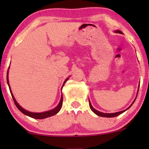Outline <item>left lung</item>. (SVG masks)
Returning a JSON list of instances; mask_svg holds the SVG:
<instances>
[{
	"mask_svg": "<svg viewBox=\"0 0 149 149\" xmlns=\"http://www.w3.org/2000/svg\"><path fill=\"white\" fill-rule=\"evenodd\" d=\"M115 32H116V33H122V32H121L120 31H116ZM135 100H136V99H135ZM135 100H134V101H135ZM134 102H132V103L131 105L130 106V107H132V105L133 103H134ZM89 105H90V109H91V110L92 111H93L94 113H95V114H97V116H101V117H106V118H112V117H116V116H119L120 114L123 113L126 110H127V109H129V108H130V107H128L127 109H125V110H124V111H119V112H117V113H102V112L96 110V109H95V108L92 107V104H91V102H90V100H89Z\"/></svg>",
	"mask_w": 149,
	"mask_h": 149,
	"instance_id": "8db88e82",
	"label": "left lung"
}]
</instances>
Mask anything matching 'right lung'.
I'll return each mask as SVG.
<instances>
[{
    "mask_svg": "<svg viewBox=\"0 0 149 149\" xmlns=\"http://www.w3.org/2000/svg\"><path fill=\"white\" fill-rule=\"evenodd\" d=\"M68 79H69V78H66V79L65 80V81L64 82V84H63V86H64L65 83L67 81ZM7 82H8V86H9V88H10V93H11L12 97H13V101H14L15 105H16V107H17V109H19V110L22 113H23L24 114H25V115L29 116V117H31V118H35V119H44V118H48V117H50V116L55 115V114H57V113L60 111L61 106H62V102H63L62 95H61V100H60V102H59V104H58V105L55 108H54V109H53L50 111H45V112H42V113H33V112H30V111H28L25 110V109H24L23 108H22L21 106H19V104L17 102L15 97L13 96V93H12V91H11V90H10V84H9V80H8V72L7 73Z\"/></svg>",
    "mask_w": 149,
    "mask_h": 149,
    "instance_id": "right-lung-1",
    "label": "right lung"
}]
</instances>
